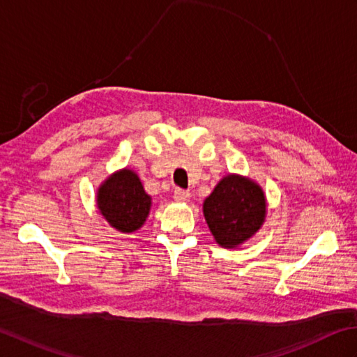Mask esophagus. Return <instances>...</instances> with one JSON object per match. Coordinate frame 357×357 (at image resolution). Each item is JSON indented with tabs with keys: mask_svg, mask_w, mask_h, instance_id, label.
Listing matches in <instances>:
<instances>
[{
	"mask_svg": "<svg viewBox=\"0 0 357 357\" xmlns=\"http://www.w3.org/2000/svg\"><path fill=\"white\" fill-rule=\"evenodd\" d=\"M189 197H191V194H189L188 191H185V189H176L174 191V200L176 202H188Z\"/></svg>",
	"mask_w": 357,
	"mask_h": 357,
	"instance_id": "obj_1",
	"label": "esophagus"
}]
</instances>
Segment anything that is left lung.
Masks as SVG:
<instances>
[{
  "instance_id": "8db88e82",
  "label": "left lung",
  "mask_w": 357,
  "mask_h": 357,
  "mask_svg": "<svg viewBox=\"0 0 357 357\" xmlns=\"http://www.w3.org/2000/svg\"><path fill=\"white\" fill-rule=\"evenodd\" d=\"M203 215L215 242L223 248H236L265 222L264 189L248 177L229 174L203 202Z\"/></svg>"
}]
</instances>
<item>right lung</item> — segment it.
Listing matches in <instances>:
<instances>
[{"instance_id":"obj_1","label":"right lung","mask_w":357,"mask_h":357,"mask_svg":"<svg viewBox=\"0 0 357 357\" xmlns=\"http://www.w3.org/2000/svg\"><path fill=\"white\" fill-rule=\"evenodd\" d=\"M97 206L107 223L120 232L143 227L151 209V197L140 178L130 169H120L107 177L97 191Z\"/></svg>"}]
</instances>
